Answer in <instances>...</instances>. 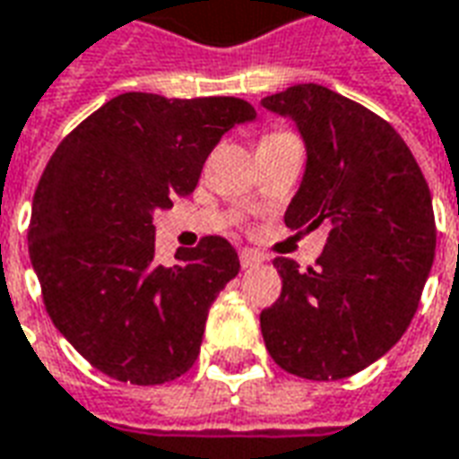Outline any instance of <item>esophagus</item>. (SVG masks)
<instances>
[{"label": "esophagus", "mask_w": 459, "mask_h": 459, "mask_svg": "<svg viewBox=\"0 0 459 459\" xmlns=\"http://www.w3.org/2000/svg\"><path fill=\"white\" fill-rule=\"evenodd\" d=\"M264 262V256L259 255L256 249H239V264L245 266V269H255Z\"/></svg>", "instance_id": "obj_1"}]
</instances>
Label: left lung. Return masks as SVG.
Segmentation results:
<instances>
[{
  "label": "left lung",
  "mask_w": 459,
  "mask_h": 459,
  "mask_svg": "<svg viewBox=\"0 0 459 459\" xmlns=\"http://www.w3.org/2000/svg\"><path fill=\"white\" fill-rule=\"evenodd\" d=\"M294 120L307 168L284 222L328 224L316 269L276 256L281 297L259 314L276 366L308 380L349 378L398 343L435 256L428 183L391 123L318 83L262 99Z\"/></svg>",
  "instance_id": "obj_1"
}]
</instances>
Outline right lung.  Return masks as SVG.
<instances>
[{
	"instance_id": "add662e5",
	"label": "right lung",
	"mask_w": 459,
	"mask_h": 459,
	"mask_svg": "<svg viewBox=\"0 0 459 459\" xmlns=\"http://www.w3.org/2000/svg\"><path fill=\"white\" fill-rule=\"evenodd\" d=\"M242 99L120 93L68 133L39 180L29 256L61 336L110 378L158 385L193 368L217 294L239 274L222 237L155 262L152 214L197 187Z\"/></svg>"
}]
</instances>
